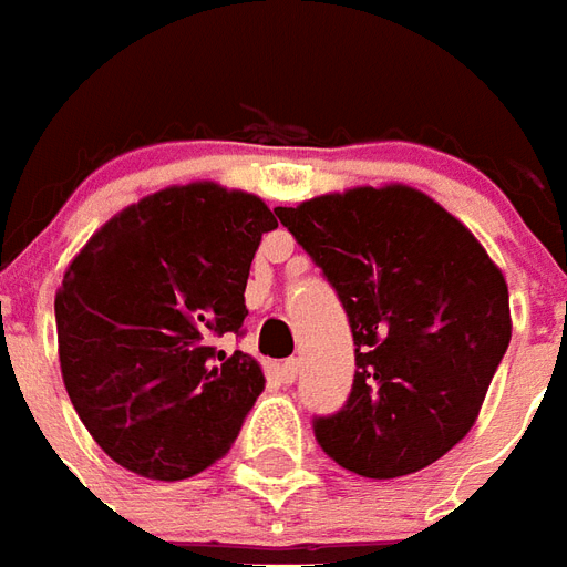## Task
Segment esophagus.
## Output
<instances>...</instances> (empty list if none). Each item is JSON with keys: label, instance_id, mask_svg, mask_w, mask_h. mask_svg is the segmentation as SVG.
<instances>
[{"label": "esophagus", "instance_id": "1", "mask_svg": "<svg viewBox=\"0 0 567 567\" xmlns=\"http://www.w3.org/2000/svg\"><path fill=\"white\" fill-rule=\"evenodd\" d=\"M299 373H301V361L299 359H289V361H280L278 364V377L280 382H296L299 380Z\"/></svg>", "mask_w": 567, "mask_h": 567}]
</instances>
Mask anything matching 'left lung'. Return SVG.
<instances>
[{
  "mask_svg": "<svg viewBox=\"0 0 567 567\" xmlns=\"http://www.w3.org/2000/svg\"><path fill=\"white\" fill-rule=\"evenodd\" d=\"M275 212L338 289L355 340L347 406L313 421L322 451L364 478L436 463L472 430L508 349L502 268L436 199L398 182Z\"/></svg>",
  "mask_w": 567,
  "mask_h": 567,
  "instance_id": "left-lung-1",
  "label": "left lung"
}]
</instances>
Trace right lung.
<instances>
[{"label":"right lung","mask_w":567,"mask_h":567,"mask_svg":"<svg viewBox=\"0 0 567 567\" xmlns=\"http://www.w3.org/2000/svg\"><path fill=\"white\" fill-rule=\"evenodd\" d=\"M275 227L254 194L190 182L122 208L71 259L56 289L62 380L118 466L182 481L236 442L266 380L215 340L241 331L250 262Z\"/></svg>","instance_id":"obj_1"}]
</instances>
